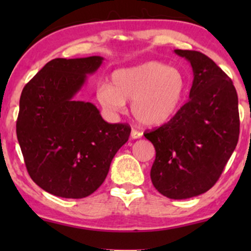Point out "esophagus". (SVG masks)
Masks as SVG:
<instances>
[{
    "instance_id": "34e87169",
    "label": "esophagus",
    "mask_w": 251,
    "mask_h": 251,
    "mask_svg": "<svg viewBox=\"0 0 251 251\" xmlns=\"http://www.w3.org/2000/svg\"><path fill=\"white\" fill-rule=\"evenodd\" d=\"M142 135H143L142 132L137 131V129H134V128H132V131H131L132 139H138V138H142Z\"/></svg>"
}]
</instances>
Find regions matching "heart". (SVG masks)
<instances>
[{"label":"heart","instance_id":"obj_1","mask_svg":"<svg viewBox=\"0 0 251 251\" xmlns=\"http://www.w3.org/2000/svg\"><path fill=\"white\" fill-rule=\"evenodd\" d=\"M186 92V80L180 70L159 61H148L118 70L112 86H99L100 105L111 112H122L127 100L135 119L145 126L169 122L179 108Z\"/></svg>","mask_w":251,"mask_h":251}]
</instances>
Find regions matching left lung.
<instances>
[{
	"label": "left lung",
	"mask_w": 251,
	"mask_h": 251,
	"mask_svg": "<svg viewBox=\"0 0 251 251\" xmlns=\"http://www.w3.org/2000/svg\"><path fill=\"white\" fill-rule=\"evenodd\" d=\"M191 63L189 101L160 127L144 133L153 144L152 184L171 200H185L215 185L237 145L238 98L231 79L201 51L176 50Z\"/></svg>",
	"instance_id": "8db88e82"
}]
</instances>
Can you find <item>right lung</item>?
<instances>
[{"instance_id": "add662e5", "label": "right lung", "mask_w": 251, "mask_h": 251, "mask_svg": "<svg viewBox=\"0 0 251 251\" xmlns=\"http://www.w3.org/2000/svg\"><path fill=\"white\" fill-rule=\"evenodd\" d=\"M101 56L54 59L25 86L16 134L28 174L62 198H83L105 180L128 140L127 124H108L93 103L74 99Z\"/></svg>"}]
</instances>
